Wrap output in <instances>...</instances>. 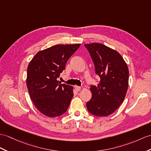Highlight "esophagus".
I'll use <instances>...</instances> for the list:
<instances>
[{"mask_svg":"<svg viewBox=\"0 0 151 151\" xmlns=\"http://www.w3.org/2000/svg\"><path fill=\"white\" fill-rule=\"evenodd\" d=\"M75 89L76 91H79L81 90V88L80 86H75Z\"/></svg>","mask_w":151,"mask_h":151,"instance_id":"34e87169","label":"esophagus"}]
</instances>
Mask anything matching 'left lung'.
I'll use <instances>...</instances> for the list:
<instances>
[{"mask_svg":"<svg viewBox=\"0 0 151 151\" xmlns=\"http://www.w3.org/2000/svg\"><path fill=\"white\" fill-rule=\"evenodd\" d=\"M101 81L91 85V100L86 102L88 111L93 115H111L122 103L127 93L129 70L122 56L111 48L99 43L84 45Z\"/></svg>","mask_w":151,"mask_h":151,"instance_id":"left-lung-1","label":"left lung"}]
</instances>
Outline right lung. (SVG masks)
Here are the masks:
<instances>
[{"label":"right lung","instance_id":"add662e5","mask_svg":"<svg viewBox=\"0 0 151 151\" xmlns=\"http://www.w3.org/2000/svg\"><path fill=\"white\" fill-rule=\"evenodd\" d=\"M81 44L56 45L40 51L29 63L27 86L33 103L47 116L65 113L73 96L72 86L58 81L68 59Z\"/></svg>","mask_w":151,"mask_h":151}]
</instances>
